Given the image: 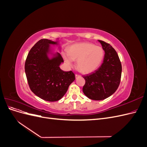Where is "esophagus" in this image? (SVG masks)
I'll list each match as a JSON object with an SVG mask.
<instances>
[{
	"instance_id": "34e87169",
	"label": "esophagus",
	"mask_w": 147,
	"mask_h": 147,
	"mask_svg": "<svg viewBox=\"0 0 147 147\" xmlns=\"http://www.w3.org/2000/svg\"><path fill=\"white\" fill-rule=\"evenodd\" d=\"M80 77H81V76H80V75H78V74L75 75V78H78Z\"/></svg>"
}]
</instances>
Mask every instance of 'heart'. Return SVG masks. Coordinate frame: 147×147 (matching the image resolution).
<instances>
[{"mask_svg":"<svg viewBox=\"0 0 147 147\" xmlns=\"http://www.w3.org/2000/svg\"><path fill=\"white\" fill-rule=\"evenodd\" d=\"M105 53L100 46L88 42L78 43L71 45L67 54L63 55L65 63L68 65L77 61V68L81 72L90 74L99 68L104 59Z\"/></svg>","mask_w":147,"mask_h":147,"instance_id":"1","label":"heart"}]
</instances>
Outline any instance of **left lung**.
Here are the masks:
<instances>
[{
    "mask_svg": "<svg viewBox=\"0 0 147 147\" xmlns=\"http://www.w3.org/2000/svg\"><path fill=\"white\" fill-rule=\"evenodd\" d=\"M105 51L103 63L99 69L84 75L83 91L89 99L104 100L112 96L118 89L121 76V64L115 49L110 44L98 40Z\"/></svg>",
    "mask_w": 147,
    "mask_h": 147,
    "instance_id": "left-lung-1",
    "label": "left lung"
}]
</instances>
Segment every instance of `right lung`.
<instances>
[{
	"mask_svg": "<svg viewBox=\"0 0 147 147\" xmlns=\"http://www.w3.org/2000/svg\"><path fill=\"white\" fill-rule=\"evenodd\" d=\"M58 40H40L30 49L25 63V73L31 91L49 102L61 99L75 79L72 71L65 72L59 67L64 60L50 45H59Z\"/></svg>",
	"mask_w": 147,
	"mask_h": 147,
	"instance_id": "add662e5",
	"label": "right lung"
}]
</instances>
